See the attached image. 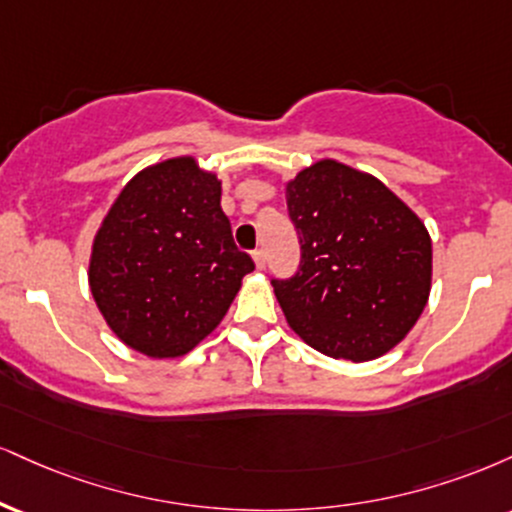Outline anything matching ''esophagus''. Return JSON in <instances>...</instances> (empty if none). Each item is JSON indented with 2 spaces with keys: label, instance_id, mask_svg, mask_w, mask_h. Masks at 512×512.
<instances>
[{
  "label": "esophagus",
  "instance_id": "esophagus-1",
  "mask_svg": "<svg viewBox=\"0 0 512 512\" xmlns=\"http://www.w3.org/2000/svg\"><path fill=\"white\" fill-rule=\"evenodd\" d=\"M252 260H255V267H257V269H264V264H267V257H264V250H255V252H252Z\"/></svg>",
  "mask_w": 512,
  "mask_h": 512
}]
</instances>
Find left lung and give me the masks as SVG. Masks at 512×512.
I'll list each match as a JSON object with an SVG mask.
<instances>
[{
	"label": "left lung",
	"mask_w": 512,
	"mask_h": 512,
	"mask_svg": "<svg viewBox=\"0 0 512 512\" xmlns=\"http://www.w3.org/2000/svg\"><path fill=\"white\" fill-rule=\"evenodd\" d=\"M300 267L272 279L291 329L336 360L367 362L412 329L432 288V238L379 178L334 159L286 186Z\"/></svg>",
	"instance_id": "8db88e82"
}]
</instances>
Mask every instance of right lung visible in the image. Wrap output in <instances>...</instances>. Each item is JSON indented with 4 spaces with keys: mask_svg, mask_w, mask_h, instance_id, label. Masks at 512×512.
<instances>
[{
    "mask_svg": "<svg viewBox=\"0 0 512 512\" xmlns=\"http://www.w3.org/2000/svg\"><path fill=\"white\" fill-rule=\"evenodd\" d=\"M252 269L233 243L217 176L176 157L121 190L92 243L88 279L126 346L178 357L217 329Z\"/></svg>",
    "mask_w": 512,
    "mask_h": 512,
    "instance_id": "right-lung-1",
    "label": "right lung"
}]
</instances>
